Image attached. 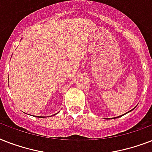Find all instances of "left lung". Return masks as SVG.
Returning <instances> with one entry per match:
<instances>
[{"label":"left lung","mask_w":152,"mask_h":152,"mask_svg":"<svg viewBox=\"0 0 152 152\" xmlns=\"http://www.w3.org/2000/svg\"><path fill=\"white\" fill-rule=\"evenodd\" d=\"M133 109H134V108H133ZM133 109H132V110H129V111H128V112H126V114H127V113H129V112H130V111H132V110H133ZM124 115H125V114H124ZM122 115H120V116H122ZM120 116H118V117H120Z\"/></svg>","instance_id":"obj_1"}]
</instances>
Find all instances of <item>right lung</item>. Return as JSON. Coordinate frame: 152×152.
Listing matches in <instances>:
<instances>
[{
    "mask_svg": "<svg viewBox=\"0 0 152 152\" xmlns=\"http://www.w3.org/2000/svg\"><path fill=\"white\" fill-rule=\"evenodd\" d=\"M34 117H35V116H34ZM36 117H40V118H45V117H41V116H36Z\"/></svg>",
    "mask_w": 152,
    "mask_h": 152,
    "instance_id": "obj_1",
    "label": "right lung"
}]
</instances>
